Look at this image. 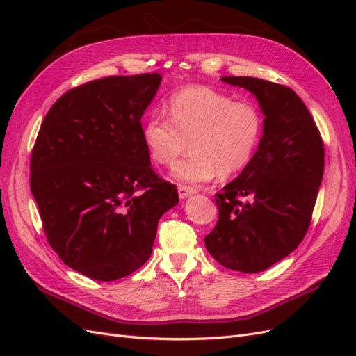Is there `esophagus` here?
Masks as SVG:
<instances>
[{
  "instance_id": "esophagus-1",
  "label": "esophagus",
  "mask_w": 356,
  "mask_h": 356,
  "mask_svg": "<svg viewBox=\"0 0 356 356\" xmlns=\"http://www.w3.org/2000/svg\"><path fill=\"white\" fill-rule=\"evenodd\" d=\"M196 193L195 188L187 187V186H178V195L181 199H187L190 196H193Z\"/></svg>"
}]
</instances>
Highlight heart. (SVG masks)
Wrapping results in <instances>:
<instances>
[{
  "instance_id": "1",
  "label": "heart",
  "mask_w": 356,
  "mask_h": 356,
  "mask_svg": "<svg viewBox=\"0 0 356 356\" xmlns=\"http://www.w3.org/2000/svg\"><path fill=\"white\" fill-rule=\"evenodd\" d=\"M169 114L148 115L143 138L157 163L170 166L191 147V154L172 170L181 184L199 186L218 174H239L252 160L263 135V117L250 101L207 86H190L170 96Z\"/></svg>"
}]
</instances>
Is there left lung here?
I'll return each instance as SVG.
<instances>
[{
    "label": "left lung",
    "mask_w": 356,
    "mask_h": 356,
    "mask_svg": "<svg viewBox=\"0 0 356 356\" xmlns=\"http://www.w3.org/2000/svg\"><path fill=\"white\" fill-rule=\"evenodd\" d=\"M221 80L255 96L263 136L250 165L217 195L220 220L204 245L224 267L257 273L303 241L324 175V145L293 89L254 77Z\"/></svg>",
    "instance_id": "1"
}]
</instances>
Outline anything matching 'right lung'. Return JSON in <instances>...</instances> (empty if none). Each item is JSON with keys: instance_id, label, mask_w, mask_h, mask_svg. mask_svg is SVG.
I'll use <instances>...</instances> for the list:
<instances>
[{"instance_id": "1", "label": "right lung", "mask_w": 356, "mask_h": 356, "mask_svg": "<svg viewBox=\"0 0 356 356\" xmlns=\"http://www.w3.org/2000/svg\"><path fill=\"white\" fill-rule=\"evenodd\" d=\"M161 75H115L53 104L31 154V193L60 260L96 281H115L153 251L157 222L179 202L154 174L141 117Z\"/></svg>"}]
</instances>
